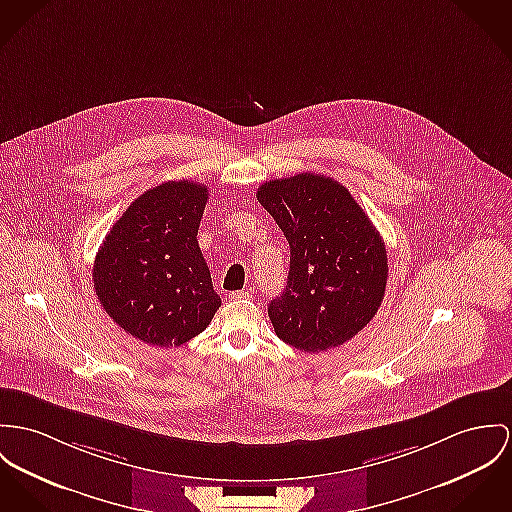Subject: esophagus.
Here are the masks:
<instances>
[{
    "label": "esophagus",
    "instance_id": "obj_1",
    "mask_svg": "<svg viewBox=\"0 0 512 512\" xmlns=\"http://www.w3.org/2000/svg\"><path fill=\"white\" fill-rule=\"evenodd\" d=\"M251 298V294L249 292H230L228 294V300H234V302H237V300H249Z\"/></svg>",
    "mask_w": 512,
    "mask_h": 512
}]
</instances>
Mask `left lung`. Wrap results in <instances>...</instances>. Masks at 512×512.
<instances>
[{
	"label": "left lung",
	"instance_id": "8db88e82",
	"mask_svg": "<svg viewBox=\"0 0 512 512\" xmlns=\"http://www.w3.org/2000/svg\"><path fill=\"white\" fill-rule=\"evenodd\" d=\"M257 200L290 245L286 288L269 304L276 335L308 353L347 343L384 300L388 255L380 232L347 187L325 175L267 181Z\"/></svg>",
	"mask_w": 512,
	"mask_h": 512
}]
</instances>
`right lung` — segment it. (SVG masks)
Wrapping results in <instances>:
<instances>
[{"instance_id":"1","label":"right lung","mask_w":512,"mask_h":512,"mask_svg":"<svg viewBox=\"0 0 512 512\" xmlns=\"http://www.w3.org/2000/svg\"><path fill=\"white\" fill-rule=\"evenodd\" d=\"M206 185L167 181L136 198L107 234L93 265L103 310L132 337L179 347L222 306L198 247Z\"/></svg>"}]
</instances>
